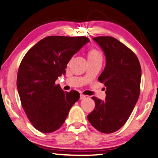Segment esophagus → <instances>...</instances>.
I'll return each instance as SVG.
<instances>
[{"mask_svg": "<svg viewBox=\"0 0 158 158\" xmlns=\"http://www.w3.org/2000/svg\"><path fill=\"white\" fill-rule=\"evenodd\" d=\"M84 98H85V96L84 95L81 94V95H80V100H83V99H84Z\"/></svg>", "mask_w": 158, "mask_h": 158, "instance_id": "34e87169", "label": "esophagus"}]
</instances>
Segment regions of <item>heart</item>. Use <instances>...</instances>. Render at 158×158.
<instances>
[{
	"mask_svg": "<svg viewBox=\"0 0 158 158\" xmlns=\"http://www.w3.org/2000/svg\"><path fill=\"white\" fill-rule=\"evenodd\" d=\"M102 55L99 50L96 48H90L88 52V61H102Z\"/></svg>",
	"mask_w": 158,
	"mask_h": 158,
	"instance_id": "1",
	"label": "heart"
}]
</instances>
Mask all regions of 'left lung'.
<instances>
[{
    "label": "left lung",
    "instance_id": "1",
    "mask_svg": "<svg viewBox=\"0 0 158 158\" xmlns=\"http://www.w3.org/2000/svg\"><path fill=\"white\" fill-rule=\"evenodd\" d=\"M106 58L98 81L106 87L104 101L93 97L95 106L88 115L98 131L112 133L125 124L138 101L140 91L141 67L131 50L110 36L93 38Z\"/></svg>",
    "mask_w": 158,
    "mask_h": 158
}]
</instances>
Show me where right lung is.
<instances>
[{"instance_id": "add662e5", "label": "right lung", "mask_w": 158, "mask_h": 158, "mask_svg": "<svg viewBox=\"0 0 158 158\" xmlns=\"http://www.w3.org/2000/svg\"><path fill=\"white\" fill-rule=\"evenodd\" d=\"M89 41L85 36H48L23 58L17 75L18 94L30 122L39 131L50 133L60 128L79 100L78 92H64L55 82L65 73L73 55Z\"/></svg>"}]
</instances>
